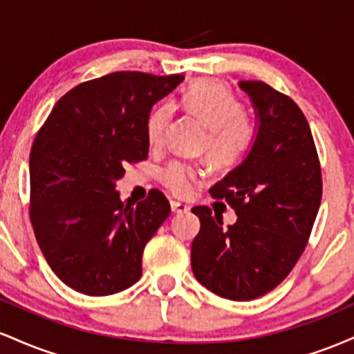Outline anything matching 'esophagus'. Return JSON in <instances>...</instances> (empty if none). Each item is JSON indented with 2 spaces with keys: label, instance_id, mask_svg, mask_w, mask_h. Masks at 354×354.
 Returning a JSON list of instances; mask_svg holds the SVG:
<instances>
[{
  "label": "esophagus",
  "instance_id": "34e87169",
  "mask_svg": "<svg viewBox=\"0 0 354 354\" xmlns=\"http://www.w3.org/2000/svg\"><path fill=\"white\" fill-rule=\"evenodd\" d=\"M171 209H173V213L181 214V213H188L189 206L185 205V203H180V201H171Z\"/></svg>",
  "mask_w": 354,
  "mask_h": 354
}]
</instances>
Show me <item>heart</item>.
<instances>
[{
	"label": "heart",
	"mask_w": 354,
	"mask_h": 354,
	"mask_svg": "<svg viewBox=\"0 0 354 354\" xmlns=\"http://www.w3.org/2000/svg\"><path fill=\"white\" fill-rule=\"evenodd\" d=\"M180 106L208 129L205 143L206 156L218 166L236 165L250 153L256 129L253 121L243 113L241 103L231 89L216 80H198L181 96ZM174 106L160 104L151 113L146 135L151 146H161L173 123ZM163 183L178 196H188L196 185V169L183 163H171L163 171Z\"/></svg>",
	"instance_id": "heart-1"
}]
</instances>
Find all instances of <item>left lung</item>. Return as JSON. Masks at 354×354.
<instances>
[{"label":"left lung","mask_w":354,"mask_h":354,"mask_svg":"<svg viewBox=\"0 0 354 354\" xmlns=\"http://www.w3.org/2000/svg\"><path fill=\"white\" fill-rule=\"evenodd\" d=\"M256 111L258 133L248 156L209 189L236 213L194 206L201 230L191 245L194 278L214 295L250 301L290 274L310 239L323 180L310 124L290 96L263 81H239Z\"/></svg>","instance_id":"obj_1"}]
</instances>
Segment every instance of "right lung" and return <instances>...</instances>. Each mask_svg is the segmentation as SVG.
Wrapping results in <instances>:
<instances>
[{"mask_svg":"<svg viewBox=\"0 0 354 354\" xmlns=\"http://www.w3.org/2000/svg\"><path fill=\"white\" fill-rule=\"evenodd\" d=\"M183 75L116 71L84 81L61 98L30 153V219L48 265L64 284L108 296L141 278L146 243L169 216V201L151 189L123 203L116 181L126 163L148 158L153 104Z\"/></svg>","mask_w":354,"mask_h":354,"instance_id":"obj_1","label":"right lung"}]
</instances>
